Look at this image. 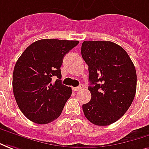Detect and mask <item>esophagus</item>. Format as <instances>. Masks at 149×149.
I'll return each instance as SVG.
<instances>
[{"label":"esophagus","instance_id":"esophagus-1","mask_svg":"<svg viewBox=\"0 0 149 149\" xmlns=\"http://www.w3.org/2000/svg\"><path fill=\"white\" fill-rule=\"evenodd\" d=\"M82 88H83V85H80L77 87H73V91H79L80 90H82Z\"/></svg>","mask_w":149,"mask_h":149}]
</instances>
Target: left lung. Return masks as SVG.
<instances>
[{"mask_svg":"<svg viewBox=\"0 0 149 149\" xmlns=\"http://www.w3.org/2000/svg\"><path fill=\"white\" fill-rule=\"evenodd\" d=\"M82 57L88 65L91 99L83 105L91 123L107 126L125 114L136 91V72L127 52L104 41H84Z\"/></svg>","mask_w":149,"mask_h":149,"instance_id":"1","label":"left lung"}]
</instances>
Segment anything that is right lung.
<instances>
[{"label": "right lung", "mask_w": 149, "mask_h": 149, "mask_svg": "<svg viewBox=\"0 0 149 149\" xmlns=\"http://www.w3.org/2000/svg\"><path fill=\"white\" fill-rule=\"evenodd\" d=\"M78 44L79 41L38 40L17 61L13 74V95L20 110L33 123H49L62 113L72 91L62 83L60 68L64 56Z\"/></svg>", "instance_id": "1"}]
</instances>
